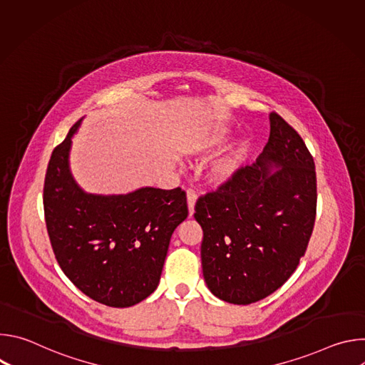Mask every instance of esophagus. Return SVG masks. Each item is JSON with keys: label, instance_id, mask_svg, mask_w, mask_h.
Returning a JSON list of instances; mask_svg holds the SVG:
<instances>
[{"label": "esophagus", "instance_id": "esophagus-1", "mask_svg": "<svg viewBox=\"0 0 365 365\" xmlns=\"http://www.w3.org/2000/svg\"><path fill=\"white\" fill-rule=\"evenodd\" d=\"M186 195H187V206H189V214L193 215V210H195V202H196V190L195 189H187L186 190Z\"/></svg>", "mask_w": 365, "mask_h": 365}]
</instances>
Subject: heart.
Listing matches in <instances>:
<instances>
[{"mask_svg": "<svg viewBox=\"0 0 365 365\" xmlns=\"http://www.w3.org/2000/svg\"><path fill=\"white\" fill-rule=\"evenodd\" d=\"M224 137H215L210 141L206 143H200L195 147V151H202V150H206V148H211L220 143H222ZM238 155L237 154H231L228 155V158L217 162L211 169H210V173H207V178H210V180L215 185H222V183H227L228 180L232 179V176L235 175L237 169H238Z\"/></svg>", "mask_w": 365, "mask_h": 365, "instance_id": "1", "label": "heart"}]
</instances>
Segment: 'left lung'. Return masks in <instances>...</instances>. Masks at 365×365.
I'll return each mask as SVG.
<instances>
[{
    "instance_id": "obj_1",
    "label": "left lung",
    "mask_w": 365,
    "mask_h": 365,
    "mask_svg": "<svg viewBox=\"0 0 365 365\" xmlns=\"http://www.w3.org/2000/svg\"><path fill=\"white\" fill-rule=\"evenodd\" d=\"M272 165L279 168L274 174ZM317 199L314 158L297 131L272 113L270 137L257 162L196 200L206 286L234 304L276 292L306 252Z\"/></svg>"
}]
</instances>
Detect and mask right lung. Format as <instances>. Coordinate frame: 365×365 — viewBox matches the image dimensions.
Returning <instances> with one entry per match:
<instances>
[{"label": "right lung", "mask_w": 365, "mask_h": 365, "mask_svg": "<svg viewBox=\"0 0 365 365\" xmlns=\"http://www.w3.org/2000/svg\"><path fill=\"white\" fill-rule=\"evenodd\" d=\"M50 155L43 187L44 220L63 273L91 299L128 307L159 284L170 237L186 220V193L143 187L121 196H95L73 182L68 155L71 138Z\"/></svg>", "instance_id": "obj_1"}]
</instances>
